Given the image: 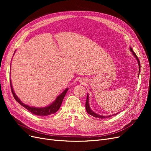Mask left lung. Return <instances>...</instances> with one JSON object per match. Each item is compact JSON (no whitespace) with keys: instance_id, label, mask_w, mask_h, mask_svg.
Masks as SVG:
<instances>
[{"instance_id":"obj_1","label":"left lung","mask_w":151,"mask_h":151,"mask_svg":"<svg viewBox=\"0 0 151 151\" xmlns=\"http://www.w3.org/2000/svg\"><path fill=\"white\" fill-rule=\"evenodd\" d=\"M130 50H131V52H132V53H133V55L135 56V57L136 58L137 60V61H138L139 69V72H140V61H139V58H138L137 56V55L135 53V52L133 51V50H132V48H130ZM85 105H86V111H87V112H88V114H89V115H92V116H94V117H96V118H101V119H103V118H109V117H110V116H113V115H117V114L118 113H116V114H114V115H109V116H104L99 115H98V114H96V113H95L94 112H93L92 110H91L90 107H89V96H88V95H87V99H86V104H85Z\"/></svg>"}]
</instances>
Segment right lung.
Returning a JSON list of instances; mask_svg holds the SVG:
<instances>
[{
  "instance_id": "obj_1",
  "label": "right lung",
  "mask_w": 151,
  "mask_h": 151,
  "mask_svg": "<svg viewBox=\"0 0 151 151\" xmlns=\"http://www.w3.org/2000/svg\"><path fill=\"white\" fill-rule=\"evenodd\" d=\"M10 84H11V91L12 93L13 94V96L16 99V101L17 102L19 103L22 106L24 107L26 109H28V110L31 112L32 114H34L35 115H38V116H48L51 115V114H53L55 113H56L59 108H60V106L62 104V101L63 98H64L65 96L68 91V88L65 89L63 92L58 96L56 100L52 104H51L47 107H45V108H35V107H32L29 106L28 105H26L24 104L23 103H22L21 100L17 98V96L16 95L14 91L12 89V86L11 84V81H10Z\"/></svg>"
}]
</instances>
